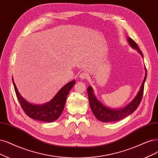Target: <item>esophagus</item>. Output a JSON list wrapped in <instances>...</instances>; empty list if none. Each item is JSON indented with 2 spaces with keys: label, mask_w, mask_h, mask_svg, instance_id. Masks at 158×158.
I'll return each mask as SVG.
<instances>
[{
  "label": "esophagus",
  "mask_w": 158,
  "mask_h": 158,
  "mask_svg": "<svg viewBox=\"0 0 158 158\" xmlns=\"http://www.w3.org/2000/svg\"><path fill=\"white\" fill-rule=\"evenodd\" d=\"M88 77H89V75L86 72H82V73H81L79 75V78L82 80L86 79V78H88Z\"/></svg>",
  "instance_id": "1"
}]
</instances>
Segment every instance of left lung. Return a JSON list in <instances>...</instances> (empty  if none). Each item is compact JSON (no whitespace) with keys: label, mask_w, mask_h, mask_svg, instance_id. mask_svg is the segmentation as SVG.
<instances>
[{"label":"left lung","mask_w":158,"mask_h":158,"mask_svg":"<svg viewBox=\"0 0 158 158\" xmlns=\"http://www.w3.org/2000/svg\"><path fill=\"white\" fill-rule=\"evenodd\" d=\"M127 41L131 48L134 49H136L143 58V55L142 52L140 51L137 44L130 37L127 38ZM144 71V77L137 94L129 103H127L125 107L122 108L114 109L105 106L101 102H100V100H98V98L94 95V90H93L92 87L89 86L88 89H87V93H88L89 100L91 110L93 114L96 116V118L103 122H116L127 117V116H129L135 111L137 109L140 103H141L143 94L144 85L147 76V69H146L145 66Z\"/></svg>","instance_id":"1"}]
</instances>
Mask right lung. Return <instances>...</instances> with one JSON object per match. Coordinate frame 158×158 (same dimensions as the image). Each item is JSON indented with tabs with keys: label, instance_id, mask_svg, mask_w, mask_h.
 I'll return each mask as SVG.
<instances>
[{
	"label": "right lung",
	"instance_id": "add662e5",
	"mask_svg": "<svg viewBox=\"0 0 158 158\" xmlns=\"http://www.w3.org/2000/svg\"><path fill=\"white\" fill-rule=\"evenodd\" d=\"M12 81L17 100L25 113L32 119L47 122L55 121L60 117L65 106L68 93L75 83V80L70 81L62 86L49 102L37 105L28 102L22 97L17 89L13 77Z\"/></svg>",
	"mask_w": 158,
	"mask_h": 158
}]
</instances>
